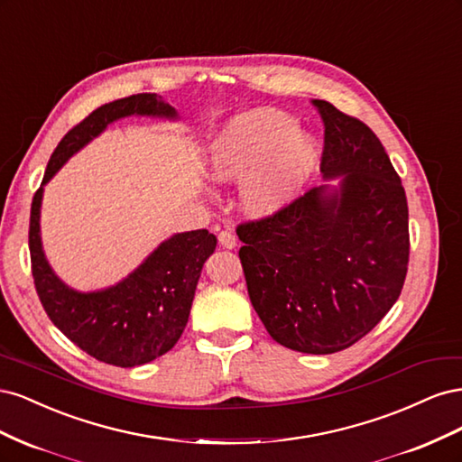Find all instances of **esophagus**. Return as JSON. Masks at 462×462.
Returning <instances> with one entry per match:
<instances>
[{
    "instance_id": "1",
    "label": "esophagus",
    "mask_w": 462,
    "mask_h": 462,
    "mask_svg": "<svg viewBox=\"0 0 462 462\" xmlns=\"http://www.w3.org/2000/svg\"><path fill=\"white\" fill-rule=\"evenodd\" d=\"M217 239H219V245L223 248H235L236 246V236L231 231H221L217 235Z\"/></svg>"
}]
</instances>
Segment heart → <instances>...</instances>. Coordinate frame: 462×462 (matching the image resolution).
<instances>
[{
    "label": "heart",
    "instance_id": "1",
    "mask_svg": "<svg viewBox=\"0 0 462 462\" xmlns=\"http://www.w3.org/2000/svg\"><path fill=\"white\" fill-rule=\"evenodd\" d=\"M318 162V146L295 119L275 109H254L227 123L209 150L217 180H241L250 214L272 216L297 199Z\"/></svg>",
    "mask_w": 462,
    "mask_h": 462
}]
</instances>
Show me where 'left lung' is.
Wrapping results in <instances>:
<instances>
[{
    "label": "left lung",
    "instance_id": "left-lung-1",
    "mask_svg": "<svg viewBox=\"0 0 462 462\" xmlns=\"http://www.w3.org/2000/svg\"><path fill=\"white\" fill-rule=\"evenodd\" d=\"M321 185L273 216L236 227L243 272L262 324L279 345L331 355L372 331L401 295L409 206L401 177L368 125L326 100Z\"/></svg>",
    "mask_w": 462,
    "mask_h": 462
}]
</instances>
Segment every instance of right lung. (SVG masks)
Masks as SVG:
<instances>
[{
	"label": "right lung",
	"instance_id": "1",
	"mask_svg": "<svg viewBox=\"0 0 462 462\" xmlns=\"http://www.w3.org/2000/svg\"><path fill=\"white\" fill-rule=\"evenodd\" d=\"M131 116L177 119V111L156 94H134L94 109L53 150L32 199L29 229L32 277L46 314L82 351L121 368L146 365L175 346L189 321L202 265L217 245L206 229L177 233L123 282L102 291L71 289L53 273L40 239L44 185L109 123Z\"/></svg>",
	"mask_w": 462,
	"mask_h": 462
}]
</instances>
